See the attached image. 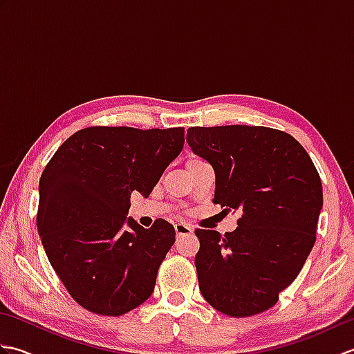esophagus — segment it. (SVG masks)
I'll return each mask as SVG.
<instances>
[{"mask_svg":"<svg viewBox=\"0 0 354 354\" xmlns=\"http://www.w3.org/2000/svg\"><path fill=\"white\" fill-rule=\"evenodd\" d=\"M175 231H176V236L178 237L189 236V234H192V232H193L190 225H187V223H176L175 225Z\"/></svg>","mask_w":354,"mask_h":354,"instance_id":"esophagus-1","label":"esophagus"}]
</instances>
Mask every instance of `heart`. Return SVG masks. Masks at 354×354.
Masks as SVG:
<instances>
[{"mask_svg": "<svg viewBox=\"0 0 354 354\" xmlns=\"http://www.w3.org/2000/svg\"><path fill=\"white\" fill-rule=\"evenodd\" d=\"M194 160H199V158H194ZM190 161H193V160H190Z\"/></svg>", "mask_w": 354, "mask_h": 354, "instance_id": "1", "label": "heart"}]
</instances>
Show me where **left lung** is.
<instances>
[{"label":"left lung","instance_id":"1","mask_svg":"<svg viewBox=\"0 0 354 354\" xmlns=\"http://www.w3.org/2000/svg\"><path fill=\"white\" fill-rule=\"evenodd\" d=\"M187 142L213 165L214 204L242 213L234 232L196 228L202 297L228 317L275 306L317 240L322 184L309 153L265 126L189 127Z\"/></svg>","mask_w":354,"mask_h":354}]
</instances>
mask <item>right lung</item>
Listing matches in <instances>:
<instances>
[{"mask_svg":"<svg viewBox=\"0 0 354 354\" xmlns=\"http://www.w3.org/2000/svg\"><path fill=\"white\" fill-rule=\"evenodd\" d=\"M184 147V127L91 126L62 142L39 179L36 225L50 265L84 309L120 317L152 295L175 228L126 219Z\"/></svg>","mask_w":354,"mask_h":354,"instance_id":"right-lung-1","label":"right lung"}]
</instances>
